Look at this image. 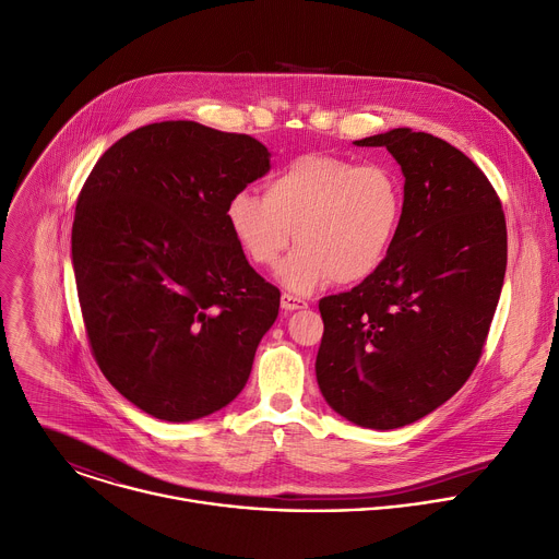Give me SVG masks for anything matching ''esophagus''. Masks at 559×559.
<instances>
[{
    "instance_id": "34e87169",
    "label": "esophagus",
    "mask_w": 559,
    "mask_h": 559,
    "mask_svg": "<svg viewBox=\"0 0 559 559\" xmlns=\"http://www.w3.org/2000/svg\"><path fill=\"white\" fill-rule=\"evenodd\" d=\"M306 306H308V301L301 299V297H295V295H288V293L282 295V308L286 312H293V310H299V308H306Z\"/></svg>"
}]
</instances>
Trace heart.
Returning <instances> with one entry per match:
<instances>
[{"label":"heart","mask_w":559,"mask_h":559,"mask_svg":"<svg viewBox=\"0 0 559 559\" xmlns=\"http://www.w3.org/2000/svg\"><path fill=\"white\" fill-rule=\"evenodd\" d=\"M403 211L405 187L392 167L306 154L264 185V198L234 193L225 217L242 255L260 269H273L295 234L299 247L280 280L310 293L330 280L348 286L372 277L396 245Z\"/></svg>","instance_id":"heart-1"}]
</instances>
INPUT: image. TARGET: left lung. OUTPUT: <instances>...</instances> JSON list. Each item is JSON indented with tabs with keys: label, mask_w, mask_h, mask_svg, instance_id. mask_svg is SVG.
Returning a JSON list of instances; mask_svg holds the SVG:
<instances>
[{
	"label": "left lung",
	"mask_w": 559,
	"mask_h": 559,
	"mask_svg": "<svg viewBox=\"0 0 559 559\" xmlns=\"http://www.w3.org/2000/svg\"><path fill=\"white\" fill-rule=\"evenodd\" d=\"M355 143L401 165L403 225L372 277L319 299L314 370L334 412L396 429L452 399L478 366L507 271V222L489 178L448 141L399 128Z\"/></svg>",
	"instance_id": "obj_1"
}]
</instances>
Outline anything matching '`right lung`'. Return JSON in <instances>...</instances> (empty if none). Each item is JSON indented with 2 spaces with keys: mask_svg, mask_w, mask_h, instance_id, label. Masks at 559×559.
<instances>
[{
  "mask_svg": "<svg viewBox=\"0 0 559 559\" xmlns=\"http://www.w3.org/2000/svg\"><path fill=\"white\" fill-rule=\"evenodd\" d=\"M269 156L249 134L163 121L117 141L83 182L72 264L90 350L111 385L160 420L229 405L277 319L280 290L225 217Z\"/></svg>",
  "mask_w": 559,
  "mask_h": 559,
  "instance_id": "add662e5",
  "label": "right lung"
}]
</instances>
